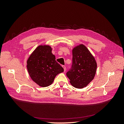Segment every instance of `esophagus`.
<instances>
[{"mask_svg": "<svg viewBox=\"0 0 124 124\" xmlns=\"http://www.w3.org/2000/svg\"><path fill=\"white\" fill-rule=\"evenodd\" d=\"M62 67L63 68V69H64V72H65L66 70V67L65 66H62Z\"/></svg>", "mask_w": 124, "mask_h": 124, "instance_id": "34e87169", "label": "esophagus"}]
</instances>
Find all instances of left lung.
Returning <instances> with one entry per match:
<instances>
[{
	"label": "left lung",
	"mask_w": 124,
	"mask_h": 124,
	"mask_svg": "<svg viewBox=\"0 0 124 124\" xmlns=\"http://www.w3.org/2000/svg\"><path fill=\"white\" fill-rule=\"evenodd\" d=\"M97 63L87 48L83 44L72 50V63L66 75L74 87H86L94 78Z\"/></svg>",
	"instance_id": "8db88e82"
}]
</instances>
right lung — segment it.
<instances>
[{
  "instance_id": "right-lung-1",
  "label": "right lung",
  "mask_w": 124,
  "mask_h": 124,
  "mask_svg": "<svg viewBox=\"0 0 124 124\" xmlns=\"http://www.w3.org/2000/svg\"><path fill=\"white\" fill-rule=\"evenodd\" d=\"M48 46H40L29 56L27 68L31 79L41 87H47L53 83L55 77L63 72V69L56 61Z\"/></svg>"
}]
</instances>
